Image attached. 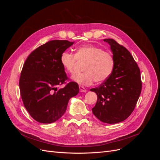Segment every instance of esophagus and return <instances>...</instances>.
<instances>
[{
	"instance_id": "obj_1",
	"label": "esophagus",
	"mask_w": 160,
	"mask_h": 160,
	"mask_svg": "<svg viewBox=\"0 0 160 160\" xmlns=\"http://www.w3.org/2000/svg\"><path fill=\"white\" fill-rule=\"evenodd\" d=\"M79 90L81 92H84V93H85V92L87 91L85 88H84V87L82 85H79Z\"/></svg>"
}]
</instances>
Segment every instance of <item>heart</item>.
<instances>
[{"instance_id":"obj_1","label":"heart","mask_w":160,"mask_h":160,"mask_svg":"<svg viewBox=\"0 0 160 160\" xmlns=\"http://www.w3.org/2000/svg\"><path fill=\"white\" fill-rule=\"evenodd\" d=\"M77 60L86 61L84 71L72 76V80L81 85H88L95 81L103 82L112 74L115 67L114 57L110 52L91 44L77 48L75 55L65 51L60 56L62 66L69 73L74 72Z\"/></svg>"}]
</instances>
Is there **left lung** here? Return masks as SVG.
<instances>
[{
	"label": "left lung",
	"mask_w": 160,
	"mask_h": 160,
	"mask_svg": "<svg viewBox=\"0 0 160 160\" xmlns=\"http://www.w3.org/2000/svg\"><path fill=\"white\" fill-rule=\"evenodd\" d=\"M104 41L111 46L115 59L112 74L99 87L91 89L98 95L92 111L101 122L117 123L126 119L133 111L141 93L140 70L130 52L113 38Z\"/></svg>",
	"instance_id": "8db88e82"
}]
</instances>
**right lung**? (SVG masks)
Masks as SVG:
<instances>
[{"label": "right lung", "mask_w": 160, "mask_h": 160, "mask_svg": "<svg viewBox=\"0 0 160 160\" xmlns=\"http://www.w3.org/2000/svg\"><path fill=\"white\" fill-rule=\"evenodd\" d=\"M73 42L51 40L28 56L19 79L24 106L42 123L56 122L65 113L69 100L79 93V85L70 81L60 62L61 53ZM65 84L63 88L60 86Z\"/></svg>", "instance_id": "obj_1"}]
</instances>
